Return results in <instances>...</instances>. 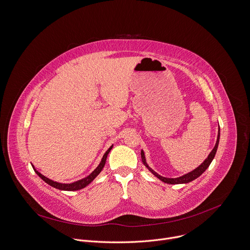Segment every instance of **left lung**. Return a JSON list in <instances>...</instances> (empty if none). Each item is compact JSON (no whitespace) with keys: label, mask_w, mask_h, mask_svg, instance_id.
Instances as JSON below:
<instances>
[{"label":"left lung","mask_w":250,"mask_h":250,"mask_svg":"<svg viewBox=\"0 0 250 250\" xmlns=\"http://www.w3.org/2000/svg\"><path fill=\"white\" fill-rule=\"evenodd\" d=\"M219 128H218V134H217V139H216V143L214 145V148L212 149V151L209 153V155L208 156V158L199 166L198 168H196L193 171L182 176V177H179V178H165V177H162L160 176L159 174H157L154 170H152L147 162H146V158H145V154H144V151L141 150V158H142V162L143 164L146 166V168L154 175L156 176L159 180H161L162 182L166 183V184H171V185H178V184H187V183H189L193 180H196L197 178H199L208 168V166L210 165V163L212 162L214 156H215V153H216V150H217V147H218V142H219V136H220V133H219Z\"/></svg>","instance_id":"8db88e82"}]
</instances>
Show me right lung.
I'll return each instance as SVG.
<instances>
[{"instance_id":"obj_1","label":"right lung","mask_w":250,"mask_h":250,"mask_svg":"<svg viewBox=\"0 0 250 250\" xmlns=\"http://www.w3.org/2000/svg\"><path fill=\"white\" fill-rule=\"evenodd\" d=\"M112 147H113V146H111V147L105 152V154H104L103 157H102V160H101L100 164L98 165V167H97L89 176H87L86 178L82 179V180H79V181H76V182H74V183H71V184H62V183H58V182H54V181H52V180H49L48 178L44 177V176L42 175L40 172H38V171L35 169V167H34L33 165H32V166H33V168H34L35 172L37 173V175H38L42 180H43L46 184H48L49 186H51V187H53V188H58V189H61V190H70V191H71V190H78V189H81V188H85L87 185H89V184L100 174V172L102 171V169L104 168V166H105L107 156H108L109 152L111 151V149H112Z\"/></svg>"}]
</instances>
